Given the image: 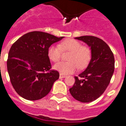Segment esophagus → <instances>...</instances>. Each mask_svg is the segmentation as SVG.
<instances>
[{"mask_svg": "<svg viewBox=\"0 0 126 126\" xmlns=\"http://www.w3.org/2000/svg\"><path fill=\"white\" fill-rule=\"evenodd\" d=\"M65 77H66V76H65L63 74H60V78H64Z\"/></svg>", "mask_w": 126, "mask_h": 126, "instance_id": "esophagus-1", "label": "esophagus"}]
</instances>
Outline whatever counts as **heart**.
<instances>
[{"mask_svg": "<svg viewBox=\"0 0 126 126\" xmlns=\"http://www.w3.org/2000/svg\"><path fill=\"white\" fill-rule=\"evenodd\" d=\"M69 51L70 54L68 60L70 61H61L54 65V68L63 74H70L75 72L78 67H85L91 60V53L89 48L83 47L80 42L74 39H68L59 45H52L48 47L47 55L53 62H58L61 58V52Z\"/></svg>", "mask_w": 126, "mask_h": 126, "instance_id": "obj_1", "label": "heart"}]
</instances>
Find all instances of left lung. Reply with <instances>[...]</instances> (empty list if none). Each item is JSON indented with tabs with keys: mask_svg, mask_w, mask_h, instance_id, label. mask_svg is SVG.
Returning <instances> with one entry per match:
<instances>
[{
	"mask_svg": "<svg viewBox=\"0 0 126 126\" xmlns=\"http://www.w3.org/2000/svg\"><path fill=\"white\" fill-rule=\"evenodd\" d=\"M75 39L91 48V59L86 69L75 76V83L69 89L74 98L83 103L94 101L109 85L114 69V58L111 48L101 39L81 36Z\"/></svg>",
	"mask_w": 126,
	"mask_h": 126,
	"instance_id": "1",
	"label": "left lung"
}]
</instances>
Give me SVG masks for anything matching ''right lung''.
Listing matches in <instances>:
<instances>
[{"label": "right lung", "instance_id": "right-lung-1", "mask_svg": "<svg viewBox=\"0 0 126 126\" xmlns=\"http://www.w3.org/2000/svg\"><path fill=\"white\" fill-rule=\"evenodd\" d=\"M64 37L43 32L23 35L12 45L8 53L7 68L15 91L23 98L37 100L47 96L60 77L51 70L48 48Z\"/></svg>", "mask_w": 126, "mask_h": 126}]
</instances>
